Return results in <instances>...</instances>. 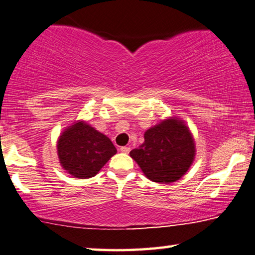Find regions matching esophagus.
<instances>
[{"mask_svg":"<svg viewBox=\"0 0 255 255\" xmlns=\"http://www.w3.org/2000/svg\"><path fill=\"white\" fill-rule=\"evenodd\" d=\"M120 151L123 153H129V151H130V148L127 147V146H121L120 147Z\"/></svg>","mask_w":255,"mask_h":255,"instance_id":"obj_1","label":"esophagus"}]
</instances>
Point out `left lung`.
Segmentation results:
<instances>
[{"mask_svg":"<svg viewBox=\"0 0 255 255\" xmlns=\"http://www.w3.org/2000/svg\"><path fill=\"white\" fill-rule=\"evenodd\" d=\"M139 148L130 156L144 175L155 183H173L184 176L195 156V145L181 120L167 119L149 128Z\"/></svg>","mask_w":255,"mask_h":255,"instance_id":"left-lung-1","label":"left lung"}]
</instances>
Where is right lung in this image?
Masks as SVG:
<instances>
[{"label": "right lung", "mask_w": 255, "mask_h": 255, "mask_svg": "<svg viewBox=\"0 0 255 255\" xmlns=\"http://www.w3.org/2000/svg\"><path fill=\"white\" fill-rule=\"evenodd\" d=\"M117 153L106 135L79 121L60 136L58 155L62 168L77 178H91Z\"/></svg>", "instance_id": "1"}]
</instances>
